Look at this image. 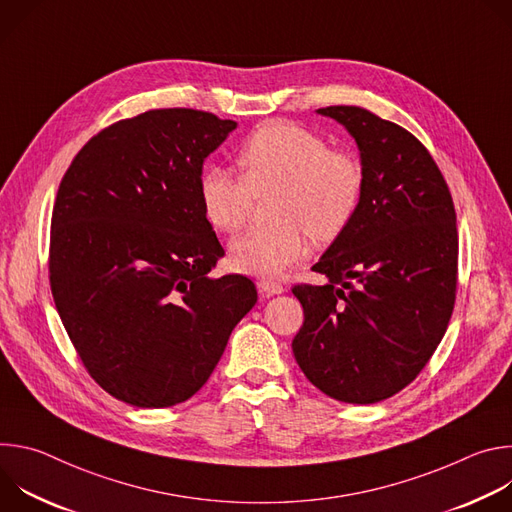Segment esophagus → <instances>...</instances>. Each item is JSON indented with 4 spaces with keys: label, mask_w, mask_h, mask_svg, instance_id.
Segmentation results:
<instances>
[{
    "label": "esophagus",
    "mask_w": 512,
    "mask_h": 512,
    "mask_svg": "<svg viewBox=\"0 0 512 512\" xmlns=\"http://www.w3.org/2000/svg\"><path fill=\"white\" fill-rule=\"evenodd\" d=\"M259 291L265 296H275V294H283L285 285L281 281H275V279H261L259 281Z\"/></svg>",
    "instance_id": "1"
}]
</instances>
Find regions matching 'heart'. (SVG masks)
<instances>
[{
	"label": "heart",
	"instance_id": "b5f03b06",
	"mask_svg": "<svg viewBox=\"0 0 512 512\" xmlns=\"http://www.w3.org/2000/svg\"><path fill=\"white\" fill-rule=\"evenodd\" d=\"M233 174L208 166L198 178V198L206 221L221 233L239 231L255 198L269 192L273 223L255 227L231 245L233 265L249 275L275 277L304 261L312 237L338 239L360 206L364 168L356 156L330 150L324 137L287 121L255 129L239 148Z\"/></svg>",
	"mask_w": 512,
	"mask_h": 512
}]
</instances>
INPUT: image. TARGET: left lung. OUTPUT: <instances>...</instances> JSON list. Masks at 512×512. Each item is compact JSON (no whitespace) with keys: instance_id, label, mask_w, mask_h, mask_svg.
<instances>
[{"instance_id":"left-lung-1","label":"left lung","mask_w":512,"mask_h":512,"mask_svg":"<svg viewBox=\"0 0 512 512\" xmlns=\"http://www.w3.org/2000/svg\"><path fill=\"white\" fill-rule=\"evenodd\" d=\"M318 113L356 139L364 190L348 229L312 267L328 283L291 287L304 308L291 348L322 393L369 405L405 389L446 334L458 285L456 210L413 133L354 105Z\"/></svg>"}]
</instances>
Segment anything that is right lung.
I'll return each instance as SVG.
<instances>
[{
    "label": "right lung",
    "mask_w": 512,
    "mask_h": 512,
    "mask_svg": "<svg viewBox=\"0 0 512 512\" xmlns=\"http://www.w3.org/2000/svg\"><path fill=\"white\" fill-rule=\"evenodd\" d=\"M237 127L196 109L121 119L70 162L50 229V289L87 373L135 407H172L212 375L255 306L249 277H210L225 255L198 178Z\"/></svg>",
    "instance_id": "add662e5"
}]
</instances>
